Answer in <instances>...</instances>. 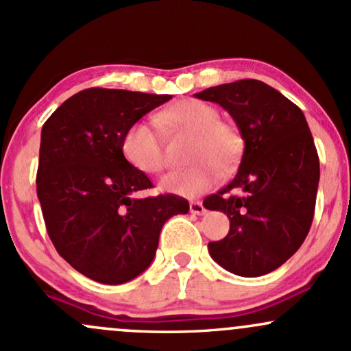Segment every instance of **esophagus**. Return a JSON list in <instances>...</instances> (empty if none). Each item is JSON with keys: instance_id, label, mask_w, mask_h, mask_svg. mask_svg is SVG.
I'll list each match as a JSON object with an SVG mask.
<instances>
[{"instance_id": "34e87169", "label": "esophagus", "mask_w": 351, "mask_h": 351, "mask_svg": "<svg viewBox=\"0 0 351 351\" xmlns=\"http://www.w3.org/2000/svg\"><path fill=\"white\" fill-rule=\"evenodd\" d=\"M190 211L193 215H203L205 213V206H203L202 202H191L190 203Z\"/></svg>"}]
</instances>
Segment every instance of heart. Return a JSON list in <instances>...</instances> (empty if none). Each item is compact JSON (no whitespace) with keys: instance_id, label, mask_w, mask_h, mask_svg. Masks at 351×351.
I'll list each match as a JSON object with an SVG mask.
<instances>
[{"instance_id":"obj_1","label":"heart","mask_w":351,"mask_h":351,"mask_svg":"<svg viewBox=\"0 0 351 351\" xmlns=\"http://www.w3.org/2000/svg\"><path fill=\"white\" fill-rule=\"evenodd\" d=\"M160 128L173 133H186L190 168L169 171L160 180V188L167 193L198 196L215 183L218 169H226L241 152L240 132L233 125L219 121V111L198 99H183L155 117ZM121 149L128 163L140 171H161L165 167L163 146L156 128L146 121H136L126 130Z\"/></svg>"}]
</instances>
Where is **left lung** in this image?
I'll use <instances>...</instances> for the list:
<instances>
[{
    "instance_id": "8db88e82",
    "label": "left lung",
    "mask_w": 351,
    "mask_h": 351,
    "mask_svg": "<svg viewBox=\"0 0 351 351\" xmlns=\"http://www.w3.org/2000/svg\"><path fill=\"white\" fill-rule=\"evenodd\" d=\"M195 96L228 111L245 141L232 183L203 202L230 218L228 234L208 243V252L238 276L267 275L295 255L313 221L319 161L305 114L258 80Z\"/></svg>"
}]
</instances>
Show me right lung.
Segmentation results:
<instances>
[{
	"mask_svg": "<svg viewBox=\"0 0 351 351\" xmlns=\"http://www.w3.org/2000/svg\"><path fill=\"white\" fill-rule=\"evenodd\" d=\"M171 95L90 88L68 98L41 130L36 193L56 252L98 283L136 278L160 232L190 205L175 195L141 198L153 184L121 149L126 130Z\"/></svg>",
	"mask_w": 351,
	"mask_h": 351,
	"instance_id": "add662e5",
	"label": "right lung"
}]
</instances>
